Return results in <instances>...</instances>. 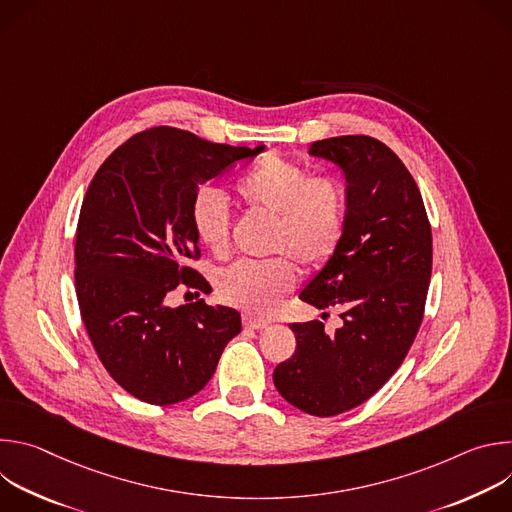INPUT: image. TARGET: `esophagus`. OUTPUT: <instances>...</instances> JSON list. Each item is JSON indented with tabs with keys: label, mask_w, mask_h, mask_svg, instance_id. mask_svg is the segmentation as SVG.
Listing matches in <instances>:
<instances>
[{
	"label": "esophagus",
	"mask_w": 512,
	"mask_h": 512,
	"mask_svg": "<svg viewBox=\"0 0 512 512\" xmlns=\"http://www.w3.org/2000/svg\"><path fill=\"white\" fill-rule=\"evenodd\" d=\"M243 324H245V328H251V330H263V328L269 326L267 320L257 318V316H251V314H245V316H243Z\"/></svg>",
	"instance_id": "esophagus-1"
}]
</instances>
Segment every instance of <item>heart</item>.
I'll use <instances>...</instances> for the list:
<instances>
[{"mask_svg":"<svg viewBox=\"0 0 512 512\" xmlns=\"http://www.w3.org/2000/svg\"><path fill=\"white\" fill-rule=\"evenodd\" d=\"M241 200L275 216L269 251L281 253L263 261H239L216 279L221 298L253 314H271L294 291L300 269L326 265L346 231V188L332 176L312 172L277 154L261 158L237 180ZM190 225L214 257L231 253V210L227 196L212 186L200 188L190 204Z\"/></svg>","mask_w":512,"mask_h":512,"instance_id":"b5f03b06","label":"heart"}]
</instances>
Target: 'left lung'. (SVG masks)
<instances>
[{"mask_svg": "<svg viewBox=\"0 0 512 512\" xmlns=\"http://www.w3.org/2000/svg\"><path fill=\"white\" fill-rule=\"evenodd\" d=\"M308 154L342 168L348 221L300 300L338 308L344 324L334 334L320 320L289 324L298 346L277 364L273 383L304 413L332 417L371 399L405 360L425 312L431 225L413 176L383 141L330 137Z\"/></svg>", "mask_w": 512, "mask_h": 512, "instance_id": "1", "label": "left lung"}]
</instances>
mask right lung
<instances>
[{"label":"right lung","instance_id":"1","mask_svg":"<svg viewBox=\"0 0 512 512\" xmlns=\"http://www.w3.org/2000/svg\"><path fill=\"white\" fill-rule=\"evenodd\" d=\"M263 152L212 143L176 127L127 139L85 194L75 241L83 324L113 381L150 405L196 395L216 371L241 314L204 300L170 308L172 291H210L190 225L198 188ZM198 294V291H196Z\"/></svg>","mask_w":512,"mask_h":512}]
</instances>
